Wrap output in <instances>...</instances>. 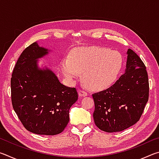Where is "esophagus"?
I'll list each match as a JSON object with an SVG mask.
<instances>
[{
    "instance_id": "esophagus-1",
    "label": "esophagus",
    "mask_w": 159,
    "mask_h": 159,
    "mask_svg": "<svg viewBox=\"0 0 159 159\" xmlns=\"http://www.w3.org/2000/svg\"><path fill=\"white\" fill-rule=\"evenodd\" d=\"M78 92H79V95L80 96V97H85V96H87L88 95V93L85 92V91H84V90H78Z\"/></svg>"
}]
</instances>
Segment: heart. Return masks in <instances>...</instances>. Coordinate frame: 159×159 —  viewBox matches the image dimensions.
<instances>
[{
    "instance_id": "obj_1",
    "label": "heart",
    "mask_w": 159,
    "mask_h": 159,
    "mask_svg": "<svg viewBox=\"0 0 159 159\" xmlns=\"http://www.w3.org/2000/svg\"><path fill=\"white\" fill-rule=\"evenodd\" d=\"M122 66L119 52L97 46L74 50L70 57L61 61V71L67 79L74 80L83 73L85 85L95 90L110 87L117 79Z\"/></svg>"
}]
</instances>
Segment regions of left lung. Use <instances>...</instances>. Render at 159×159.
<instances>
[{"label":"left lung","instance_id":"left-lung-1","mask_svg":"<svg viewBox=\"0 0 159 159\" xmlns=\"http://www.w3.org/2000/svg\"><path fill=\"white\" fill-rule=\"evenodd\" d=\"M125 74L114 85L94 93L95 125L107 133L120 132L138 121L149 99L146 66L133 50L127 51Z\"/></svg>","mask_w":159,"mask_h":159}]
</instances>
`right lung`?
<instances>
[{
  "label": "right lung",
  "instance_id": "obj_1",
  "mask_svg": "<svg viewBox=\"0 0 159 159\" xmlns=\"http://www.w3.org/2000/svg\"><path fill=\"white\" fill-rule=\"evenodd\" d=\"M50 50L33 43L23 51L12 71L13 109L26 130L38 134L61 133L69 121V109L77 101L75 88L60 82L49 68H40L39 59Z\"/></svg>",
  "mask_w": 159,
  "mask_h": 159
}]
</instances>
